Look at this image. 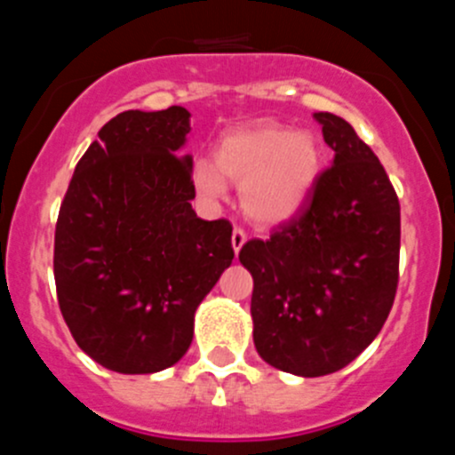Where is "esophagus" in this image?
Masks as SVG:
<instances>
[{
    "label": "esophagus",
    "mask_w": 455,
    "mask_h": 455,
    "mask_svg": "<svg viewBox=\"0 0 455 455\" xmlns=\"http://www.w3.org/2000/svg\"><path fill=\"white\" fill-rule=\"evenodd\" d=\"M243 243H246V232L241 230V228H235V230H232V248H235L236 255H239Z\"/></svg>",
    "instance_id": "obj_1"
}]
</instances>
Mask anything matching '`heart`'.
Returning <instances> with one entry per match:
<instances>
[{
    "label": "heart",
    "instance_id": "1",
    "mask_svg": "<svg viewBox=\"0 0 455 455\" xmlns=\"http://www.w3.org/2000/svg\"><path fill=\"white\" fill-rule=\"evenodd\" d=\"M323 168L312 132L259 123L225 136L216 148V166L198 162L193 184L207 200L225 196V178L241 184L243 212L257 223H283L309 198Z\"/></svg>",
    "mask_w": 455,
    "mask_h": 455
}]
</instances>
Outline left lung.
<instances>
[{"label":"left lung","instance_id":"obj_1","mask_svg":"<svg viewBox=\"0 0 455 455\" xmlns=\"http://www.w3.org/2000/svg\"><path fill=\"white\" fill-rule=\"evenodd\" d=\"M335 159L305 207L239 252L252 275V339L264 363L316 378L376 339L399 284L401 207L383 164L344 118L315 114Z\"/></svg>","mask_w":455,"mask_h":455}]
</instances>
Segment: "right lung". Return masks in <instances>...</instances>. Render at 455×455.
Wrapping results in <instances>:
<instances>
[{
	"label": "right lung",
	"instance_id": "right-lung-1",
	"mask_svg": "<svg viewBox=\"0 0 455 455\" xmlns=\"http://www.w3.org/2000/svg\"><path fill=\"white\" fill-rule=\"evenodd\" d=\"M184 107L123 111L79 159L54 232L59 307L86 355L155 373L188 351L193 315L235 259L230 220H203Z\"/></svg>",
	"mask_w": 455,
	"mask_h": 455
}]
</instances>
